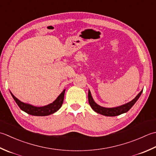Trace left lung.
Listing matches in <instances>:
<instances>
[{
    "mask_svg": "<svg viewBox=\"0 0 156 156\" xmlns=\"http://www.w3.org/2000/svg\"><path fill=\"white\" fill-rule=\"evenodd\" d=\"M142 91L143 90L141 91V92H139V94L137 96H136L132 101H130V102L116 108H104L99 106V105H98L94 101L93 98H92L91 92L90 90L88 91V101L89 104H90V106L91 107V108L97 113L102 114V115L106 116H116L120 115V114H121L128 112V111L131 108L133 105L135 104L136 101H137L139 98L140 97Z\"/></svg>",
    "mask_w": 156,
    "mask_h": 156,
    "instance_id": "1",
    "label": "left lung"
}]
</instances>
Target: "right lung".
I'll return each instance as SVG.
<instances>
[{
  "label": "right lung",
  "mask_w": 156,
  "mask_h": 156,
  "mask_svg": "<svg viewBox=\"0 0 156 156\" xmlns=\"http://www.w3.org/2000/svg\"><path fill=\"white\" fill-rule=\"evenodd\" d=\"M65 92V90L62 91V93L59 95L58 97L56 99V100L54 101L52 104H50L48 105H47V106L42 107L34 106H31L30 104L22 102V101L19 100L15 96H14L11 92V94L12 98H13L15 102L18 105V106L21 108V110L24 111V112L27 114H30V115L44 116L50 115V114L55 113L57 110H58L60 109V108L62 106L63 100H64Z\"/></svg>",
  "instance_id": "1"
}]
</instances>
